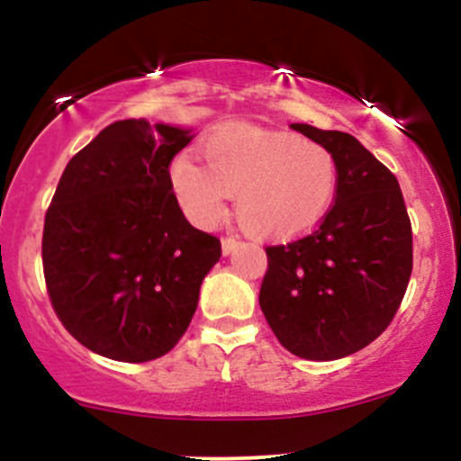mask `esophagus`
Returning <instances> with one entry per match:
<instances>
[{
    "mask_svg": "<svg viewBox=\"0 0 461 461\" xmlns=\"http://www.w3.org/2000/svg\"><path fill=\"white\" fill-rule=\"evenodd\" d=\"M221 245H222V254H225V256H230L231 251H234L236 247H239V240H236L234 236H225V239L221 240Z\"/></svg>",
    "mask_w": 461,
    "mask_h": 461,
    "instance_id": "1",
    "label": "esophagus"
}]
</instances>
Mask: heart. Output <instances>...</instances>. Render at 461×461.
Wrapping results in <instances>:
<instances>
[{"mask_svg": "<svg viewBox=\"0 0 461 461\" xmlns=\"http://www.w3.org/2000/svg\"><path fill=\"white\" fill-rule=\"evenodd\" d=\"M205 166L181 154L169 183L185 216L216 227L236 194V214L249 234L289 239L313 230L338 192L333 154L313 141L260 128H222L203 145Z\"/></svg>", "mask_w": 461, "mask_h": 461, "instance_id": "heart-1", "label": "heart"}]
</instances>
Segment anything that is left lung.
<instances>
[{"instance_id":"obj_1","label":"left lung","mask_w":461,"mask_h":461,"mask_svg":"<svg viewBox=\"0 0 461 461\" xmlns=\"http://www.w3.org/2000/svg\"><path fill=\"white\" fill-rule=\"evenodd\" d=\"M292 128L336 158V203L316 231L267 247L258 303L287 351L338 360L371 345L393 320L413 269V234L400 183L356 137Z\"/></svg>"}]
</instances>
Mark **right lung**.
Instances as JSON below:
<instances>
[{"instance_id":"obj_1","label":"right lung","mask_w":461,"mask_h":461,"mask_svg":"<svg viewBox=\"0 0 461 461\" xmlns=\"http://www.w3.org/2000/svg\"><path fill=\"white\" fill-rule=\"evenodd\" d=\"M192 128L116 121L70 158L46 212L43 276L64 327L119 362L166 356L190 327L221 240L190 225L169 163Z\"/></svg>"}]
</instances>
